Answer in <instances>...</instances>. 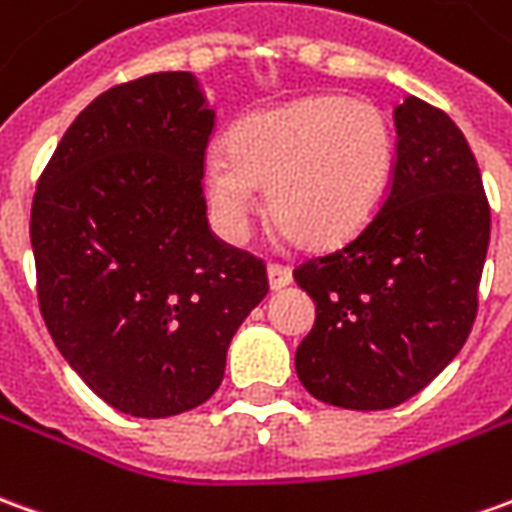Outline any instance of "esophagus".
<instances>
[{
    "instance_id": "esophagus-1",
    "label": "esophagus",
    "mask_w": 512,
    "mask_h": 512,
    "mask_svg": "<svg viewBox=\"0 0 512 512\" xmlns=\"http://www.w3.org/2000/svg\"><path fill=\"white\" fill-rule=\"evenodd\" d=\"M293 271L282 263H268V285L271 291H282L285 285H291Z\"/></svg>"
}]
</instances>
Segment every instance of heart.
<instances>
[{"label": "heart", "mask_w": 512, "mask_h": 512, "mask_svg": "<svg viewBox=\"0 0 512 512\" xmlns=\"http://www.w3.org/2000/svg\"><path fill=\"white\" fill-rule=\"evenodd\" d=\"M396 141L385 113L343 96H307L249 116L207 157L205 194L219 230L241 241L268 188L274 224L310 249L346 244L374 219L391 182Z\"/></svg>", "instance_id": "heart-1"}]
</instances>
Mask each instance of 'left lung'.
Instances as JSON below:
<instances>
[{
    "mask_svg": "<svg viewBox=\"0 0 512 512\" xmlns=\"http://www.w3.org/2000/svg\"><path fill=\"white\" fill-rule=\"evenodd\" d=\"M396 157L382 207L293 277L316 302L296 349L307 391L346 410H385L430 385L477 318L491 207L457 124L418 96L393 107Z\"/></svg>",
    "mask_w": 512,
    "mask_h": 512,
    "instance_id": "8db88e82",
    "label": "left lung"
}]
</instances>
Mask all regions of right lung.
<instances>
[{
    "mask_svg": "<svg viewBox=\"0 0 512 512\" xmlns=\"http://www.w3.org/2000/svg\"><path fill=\"white\" fill-rule=\"evenodd\" d=\"M213 127L191 71L121 82L74 119L35 188L41 316L85 385L127 416L207 402L268 293L266 263L207 224Z\"/></svg>",
    "mask_w": 512,
    "mask_h": 512,
    "instance_id": "right-lung-1",
    "label": "right lung"
}]
</instances>
